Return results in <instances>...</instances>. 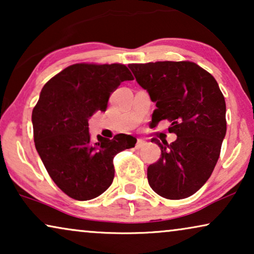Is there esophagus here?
I'll return each instance as SVG.
<instances>
[{
    "label": "esophagus",
    "mask_w": 254,
    "mask_h": 254,
    "mask_svg": "<svg viewBox=\"0 0 254 254\" xmlns=\"http://www.w3.org/2000/svg\"><path fill=\"white\" fill-rule=\"evenodd\" d=\"M145 144H147V142H145L144 140H141V138H138L137 142H136V145H135V147H136V149H141V148H143Z\"/></svg>",
    "instance_id": "34e87169"
}]
</instances>
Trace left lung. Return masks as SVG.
<instances>
[{"label":"left lung","instance_id":"obj_1","mask_svg":"<svg viewBox=\"0 0 254 254\" xmlns=\"http://www.w3.org/2000/svg\"><path fill=\"white\" fill-rule=\"evenodd\" d=\"M128 67L156 103L152 123H171L172 143L157 138L161 157L149 165V185L158 195L179 200L193 195L209 179L227 133L225 100L216 79L194 62L158 61Z\"/></svg>","mask_w":254,"mask_h":254}]
</instances>
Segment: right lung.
<instances>
[{
    "label": "right lung",
    "instance_id": "1",
    "mask_svg": "<svg viewBox=\"0 0 254 254\" xmlns=\"http://www.w3.org/2000/svg\"><path fill=\"white\" fill-rule=\"evenodd\" d=\"M134 79L125 64H76L44 85L32 111L36 149L59 189L78 201L91 200L111 186L113 158L135 147L136 138L118 134L91 143L89 119L105 112L109 98L124 81Z\"/></svg>",
    "mask_w": 254,
    "mask_h": 254
}]
</instances>
